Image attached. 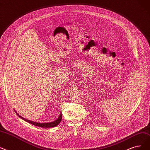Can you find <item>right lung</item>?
<instances>
[{
	"mask_svg": "<svg viewBox=\"0 0 150 150\" xmlns=\"http://www.w3.org/2000/svg\"><path fill=\"white\" fill-rule=\"evenodd\" d=\"M15 112L16 113V115H18V116L19 117H20L21 118H22L23 120L25 121V122H28V123H30L33 125L37 126H38V127H55L56 126H57L60 123V122L62 121V112H61L58 118L55 120H54V121H53V122H52L38 123V122H33V121H31V120H27V119H25V118H23V117H21V115H19V114L16 112V110H15Z\"/></svg>",
	"mask_w": 150,
	"mask_h": 150,
	"instance_id": "1",
	"label": "right lung"
}]
</instances>
